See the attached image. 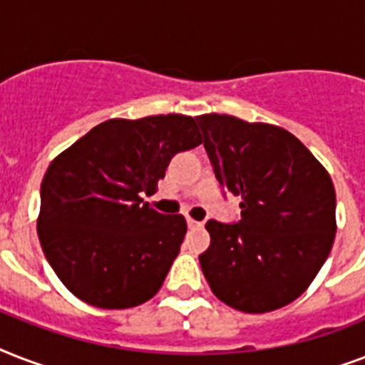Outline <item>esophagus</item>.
<instances>
[{
	"label": "esophagus",
	"instance_id": "34e87169",
	"mask_svg": "<svg viewBox=\"0 0 365 365\" xmlns=\"http://www.w3.org/2000/svg\"><path fill=\"white\" fill-rule=\"evenodd\" d=\"M187 225H189V227H200L202 223H200V222H195L193 217H187Z\"/></svg>",
	"mask_w": 365,
	"mask_h": 365
}]
</instances>
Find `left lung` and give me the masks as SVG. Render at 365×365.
Masks as SVG:
<instances>
[{
    "label": "left lung",
    "instance_id": "8db88e82",
    "mask_svg": "<svg viewBox=\"0 0 365 365\" xmlns=\"http://www.w3.org/2000/svg\"><path fill=\"white\" fill-rule=\"evenodd\" d=\"M217 182L240 197V222L206 223L199 255L217 299L250 314L277 311L305 292L334 246L335 189L292 134L233 115L197 117Z\"/></svg>",
    "mask_w": 365,
    "mask_h": 365
}]
</instances>
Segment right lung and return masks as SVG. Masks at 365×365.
<instances>
[{"mask_svg": "<svg viewBox=\"0 0 365 365\" xmlns=\"http://www.w3.org/2000/svg\"><path fill=\"white\" fill-rule=\"evenodd\" d=\"M202 143L193 117L110 119L54 157L37 235L56 277L98 309H130L160 289L187 231L143 202L180 151Z\"/></svg>", "mask_w": 365, "mask_h": 365, "instance_id": "obj_1", "label": "right lung"}]
</instances>
